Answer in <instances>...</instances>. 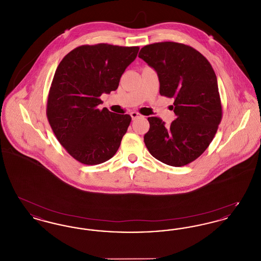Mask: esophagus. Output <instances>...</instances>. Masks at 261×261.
I'll list each match as a JSON object with an SVG mask.
<instances>
[{
    "label": "esophagus",
    "mask_w": 261,
    "mask_h": 261,
    "mask_svg": "<svg viewBox=\"0 0 261 261\" xmlns=\"http://www.w3.org/2000/svg\"><path fill=\"white\" fill-rule=\"evenodd\" d=\"M130 115H131V117H132V119L134 120V119H136V118H139V117H141L142 115L139 113V112H132L130 113Z\"/></svg>",
    "instance_id": "obj_1"
}]
</instances>
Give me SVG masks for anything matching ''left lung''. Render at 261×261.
I'll return each instance as SVG.
<instances>
[{
  "instance_id": "left-lung-1",
  "label": "left lung",
  "mask_w": 261,
  "mask_h": 261,
  "mask_svg": "<svg viewBox=\"0 0 261 261\" xmlns=\"http://www.w3.org/2000/svg\"><path fill=\"white\" fill-rule=\"evenodd\" d=\"M139 58L158 72L160 94L174 98L177 116L170 126H165L160 117H149L146 147L167 165H187L208 148L222 119L215 72L199 51L181 43L147 45Z\"/></svg>"
}]
</instances>
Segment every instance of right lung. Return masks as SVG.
I'll return each mask as SVG.
<instances>
[{
	"label": "right lung",
	"instance_id": "right-lung-1",
	"mask_svg": "<svg viewBox=\"0 0 261 261\" xmlns=\"http://www.w3.org/2000/svg\"><path fill=\"white\" fill-rule=\"evenodd\" d=\"M139 49L103 43L82 45L60 62L50 84L47 117L59 142L77 162L99 164L119 148L131 116L99 110V97L117 89Z\"/></svg>",
	"mask_w": 261,
	"mask_h": 261
}]
</instances>
